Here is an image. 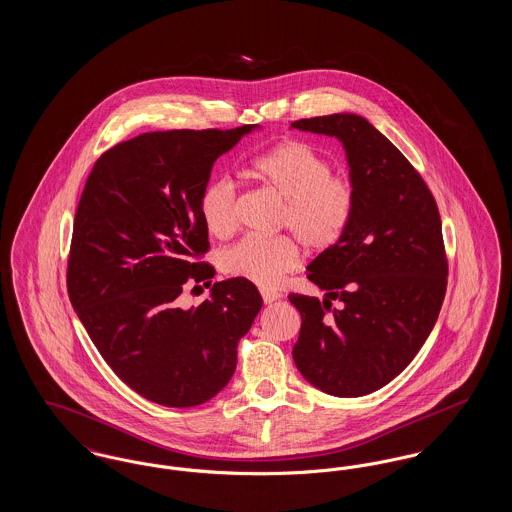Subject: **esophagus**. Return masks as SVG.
I'll list each match as a JSON object with an SVG mask.
<instances>
[{
    "label": "esophagus",
    "instance_id": "obj_1",
    "mask_svg": "<svg viewBox=\"0 0 512 512\" xmlns=\"http://www.w3.org/2000/svg\"><path fill=\"white\" fill-rule=\"evenodd\" d=\"M261 295H263L265 303H274L276 299H280V293L276 290H261Z\"/></svg>",
    "mask_w": 512,
    "mask_h": 512
}]
</instances>
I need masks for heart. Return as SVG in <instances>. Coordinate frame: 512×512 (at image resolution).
<instances>
[{"mask_svg": "<svg viewBox=\"0 0 512 512\" xmlns=\"http://www.w3.org/2000/svg\"><path fill=\"white\" fill-rule=\"evenodd\" d=\"M251 174L286 205L280 228L290 230L309 251L322 253L347 232L357 192L349 178L332 174L330 163L299 140L270 147L253 159ZM199 213L213 236H230L238 226V188L228 176L211 180L199 197ZM299 265V247L288 236H247L220 255V268L232 278L274 286Z\"/></svg>", "mask_w": 512, "mask_h": 512, "instance_id": "b5f03b06", "label": "heart"}]
</instances>
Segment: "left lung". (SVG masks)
Masks as SVG:
<instances>
[{"instance_id":"1","label":"left lung","mask_w":512,"mask_h":512,"mask_svg":"<svg viewBox=\"0 0 512 512\" xmlns=\"http://www.w3.org/2000/svg\"><path fill=\"white\" fill-rule=\"evenodd\" d=\"M292 126L340 140L357 192L347 232L307 267L324 299L288 295L301 315L293 361L318 390L361 397L403 372L438 320L447 290L438 205L407 157L365 117L336 113Z\"/></svg>"}]
</instances>
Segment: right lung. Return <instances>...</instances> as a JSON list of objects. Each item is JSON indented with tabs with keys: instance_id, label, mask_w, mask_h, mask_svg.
Here are the masks:
<instances>
[{
	"instance_id": "right-lung-1",
	"label": "right lung",
	"mask_w": 512,
	"mask_h": 512,
	"mask_svg": "<svg viewBox=\"0 0 512 512\" xmlns=\"http://www.w3.org/2000/svg\"><path fill=\"white\" fill-rule=\"evenodd\" d=\"M255 124L147 132L105 151L74 215L67 267L73 309L105 363L153 403L195 407L232 378L238 341L263 307L244 278L215 282L199 307L178 297L215 268L199 197L211 169Z\"/></svg>"
}]
</instances>
